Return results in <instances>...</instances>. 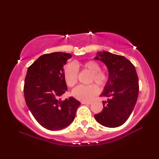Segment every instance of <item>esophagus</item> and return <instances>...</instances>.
Returning a JSON list of instances; mask_svg holds the SVG:
<instances>
[{"label":"esophagus","instance_id":"1","mask_svg":"<svg viewBox=\"0 0 159 159\" xmlns=\"http://www.w3.org/2000/svg\"><path fill=\"white\" fill-rule=\"evenodd\" d=\"M81 103L83 104H92V102H85V101H82Z\"/></svg>","mask_w":159,"mask_h":159}]
</instances>
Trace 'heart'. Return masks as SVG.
<instances>
[{"instance_id":"obj_1","label":"heart","mask_w":159,"mask_h":159,"mask_svg":"<svg viewBox=\"0 0 159 159\" xmlns=\"http://www.w3.org/2000/svg\"><path fill=\"white\" fill-rule=\"evenodd\" d=\"M84 69L87 70L92 73L91 81L96 83L100 87H103L108 81V75L106 72L101 71V67L98 63L94 61H88L83 64ZM79 68L77 64L70 63L64 70V76L67 85L73 87L78 80ZM99 93V88L95 84L89 85H80L75 87L72 91V95L76 99L85 101L92 100Z\"/></svg>"}]
</instances>
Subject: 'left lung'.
Wrapping results in <instances>:
<instances>
[{"label": "left lung", "instance_id": "obj_1", "mask_svg": "<svg viewBox=\"0 0 159 159\" xmlns=\"http://www.w3.org/2000/svg\"><path fill=\"white\" fill-rule=\"evenodd\" d=\"M93 59L105 64L109 71L108 81L101 93L107 100L102 102V112L94 117L104 126H120L130 117L137 102L139 79L135 67L126 57L107 51L97 52Z\"/></svg>", "mask_w": 159, "mask_h": 159}]
</instances>
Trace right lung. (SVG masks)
I'll list each match as a JSON object with an SVG mask.
<instances>
[{"instance_id": "obj_1", "label": "right lung", "mask_w": 159, "mask_h": 159, "mask_svg": "<svg viewBox=\"0 0 159 159\" xmlns=\"http://www.w3.org/2000/svg\"><path fill=\"white\" fill-rule=\"evenodd\" d=\"M71 57V54L66 52L46 54L40 56L26 73L24 87L26 105L37 121L50 130L68 126L80 105L73 97L60 99L67 90L63 66Z\"/></svg>"}]
</instances>
